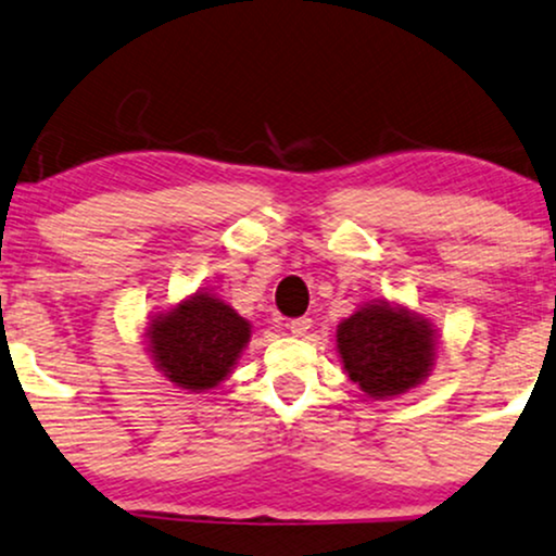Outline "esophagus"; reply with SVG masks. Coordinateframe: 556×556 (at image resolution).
<instances>
[{
  "instance_id": "1",
  "label": "esophagus",
  "mask_w": 556,
  "mask_h": 556,
  "mask_svg": "<svg viewBox=\"0 0 556 556\" xmlns=\"http://www.w3.org/2000/svg\"><path fill=\"white\" fill-rule=\"evenodd\" d=\"M311 326H313V320L307 318V315H305V318H294V320H290V330H292L294 336H305L307 330H311Z\"/></svg>"
}]
</instances>
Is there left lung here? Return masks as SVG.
<instances>
[{"instance_id": "left-lung-1", "label": "left lung", "mask_w": 556, "mask_h": 556, "mask_svg": "<svg viewBox=\"0 0 556 556\" xmlns=\"http://www.w3.org/2000/svg\"><path fill=\"white\" fill-rule=\"evenodd\" d=\"M336 349L351 382L384 400L405 395L431 375L439 333L410 307L375 300L339 323Z\"/></svg>"}]
</instances>
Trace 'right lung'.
I'll return each instance as SVG.
<instances>
[{"label": "right lung", "mask_w": 556, "mask_h": 556, "mask_svg": "<svg viewBox=\"0 0 556 556\" xmlns=\"http://www.w3.org/2000/svg\"><path fill=\"white\" fill-rule=\"evenodd\" d=\"M146 346L174 388L213 390L241 359L251 341V323L217 294L197 290L168 311L151 315Z\"/></svg>", "instance_id": "obj_1"}]
</instances>
